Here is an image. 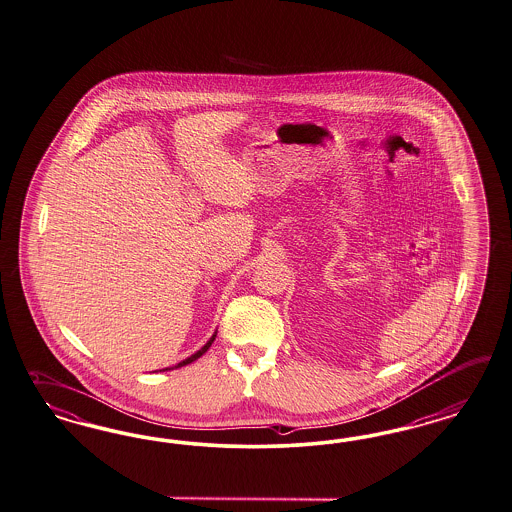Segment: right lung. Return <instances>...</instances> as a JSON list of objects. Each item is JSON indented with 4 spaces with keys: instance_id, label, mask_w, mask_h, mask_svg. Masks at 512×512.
<instances>
[{
    "instance_id": "add662e5",
    "label": "right lung",
    "mask_w": 512,
    "mask_h": 512,
    "mask_svg": "<svg viewBox=\"0 0 512 512\" xmlns=\"http://www.w3.org/2000/svg\"><path fill=\"white\" fill-rule=\"evenodd\" d=\"M213 340H215V335H213L212 338H210V340H208V344H206V346H204V348H202V350H198V352L194 353V355H191V357H187V359H185V361H181V363H177V367H183V365H189V363H193V361H196V359H198V357H200V355H204V353L208 352V348H210V346H212ZM166 371H168V369H166Z\"/></svg>"
}]
</instances>
